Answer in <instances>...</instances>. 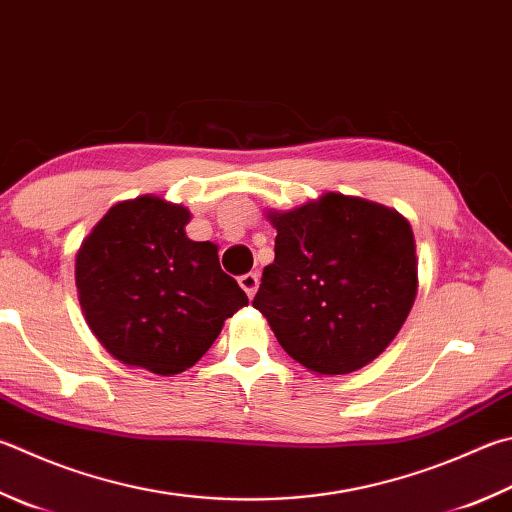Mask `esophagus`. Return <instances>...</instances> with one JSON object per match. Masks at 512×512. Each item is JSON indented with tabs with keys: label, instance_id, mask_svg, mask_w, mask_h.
Returning a JSON list of instances; mask_svg holds the SVG:
<instances>
[{
	"label": "esophagus",
	"instance_id": "1",
	"mask_svg": "<svg viewBox=\"0 0 512 512\" xmlns=\"http://www.w3.org/2000/svg\"><path fill=\"white\" fill-rule=\"evenodd\" d=\"M239 286L244 288V293H246L248 297H253L255 291H257V286H259V275H257V273L241 275V277H239Z\"/></svg>",
	"mask_w": 512,
	"mask_h": 512
}]
</instances>
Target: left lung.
Segmentation results:
<instances>
[{"label":"left lung","instance_id":"left-lung-1","mask_svg":"<svg viewBox=\"0 0 512 512\" xmlns=\"http://www.w3.org/2000/svg\"><path fill=\"white\" fill-rule=\"evenodd\" d=\"M275 262L253 300L293 360L351 374L383 353L412 311L418 259L410 221L380 203L322 194L268 212Z\"/></svg>","mask_w":512,"mask_h":512}]
</instances>
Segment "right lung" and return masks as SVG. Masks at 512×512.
I'll return each instance as SVG.
<instances>
[{
  "instance_id": "right-lung-1",
  "label": "right lung",
  "mask_w": 512,
  "mask_h": 512,
  "mask_svg": "<svg viewBox=\"0 0 512 512\" xmlns=\"http://www.w3.org/2000/svg\"><path fill=\"white\" fill-rule=\"evenodd\" d=\"M190 210L161 197L120 201L82 241L76 286L85 320L116 360L181 374L248 304L217 246L185 235Z\"/></svg>"
}]
</instances>
